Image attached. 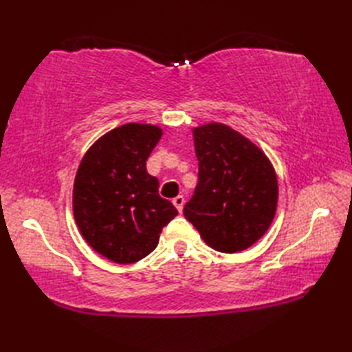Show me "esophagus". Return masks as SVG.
Segmentation results:
<instances>
[{
	"instance_id": "1",
	"label": "esophagus",
	"mask_w": 352,
	"mask_h": 352,
	"mask_svg": "<svg viewBox=\"0 0 352 352\" xmlns=\"http://www.w3.org/2000/svg\"><path fill=\"white\" fill-rule=\"evenodd\" d=\"M172 203H174V206L177 207L178 212H182L183 210V206H184V197L183 195H178L174 199H172Z\"/></svg>"
}]
</instances>
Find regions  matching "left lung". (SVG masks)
<instances>
[{
    "mask_svg": "<svg viewBox=\"0 0 352 352\" xmlns=\"http://www.w3.org/2000/svg\"><path fill=\"white\" fill-rule=\"evenodd\" d=\"M198 184L184 206L210 248L233 254L265 236L278 204V180L271 160L254 142L222 122L192 129Z\"/></svg>",
    "mask_w": 352,
    "mask_h": 352,
    "instance_id": "left-lung-1",
    "label": "left lung"
}]
</instances>
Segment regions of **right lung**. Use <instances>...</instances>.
Masks as SVG:
<instances>
[{"label":"right lung","mask_w":352,"mask_h":352,"mask_svg":"<svg viewBox=\"0 0 352 352\" xmlns=\"http://www.w3.org/2000/svg\"><path fill=\"white\" fill-rule=\"evenodd\" d=\"M162 134L153 124H124L96 139L80 162L74 219L87 245L113 263L146 257L159 245L163 227L178 214L159 195V180L146 172Z\"/></svg>","instance_id":"obj_1"}]
</instances>
